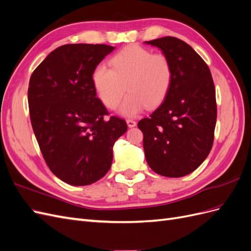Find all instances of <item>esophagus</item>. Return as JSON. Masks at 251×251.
I'll use <instances>...</instances> for the list:
<instances>
[{
    "mask_svg": "<svg viewBox=\"0 0 251 251\" xmlns=\"http://www.w3.org/2000/svg\"><path fill=\"white\" fill-rule=\"evenodd\" d=\"M126 125H127L128 127H134V126H136V121L133 120V119H127Z\"/></svg>",
    "mask_w": 251,
    "mask_h": 251,
    "instance_id": "esophagus-1",
    "label": "esophagus"
}]
</instances>
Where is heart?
<instances>
[{
    "instance_id": "heart-1",
    "label": "heart",
    "mask_w": 251,
    "mask_h": 251,
    "mask_svg": "<svg viewBox=\"0 0 251 251\" xmlns=\"http://www.w3.org/2000/svg\"><path fill=\"white\" fill-rule=\"evenodd\" d=\"M111 68L97 66L92 74L93 86L101 102L116 109L127 90L128 95L119 112L132 117L146 105L154 108L168 94L173 81V67L163 53H153L138 45L120 50L111 60Z\"/></svg>"
}]
</instances>
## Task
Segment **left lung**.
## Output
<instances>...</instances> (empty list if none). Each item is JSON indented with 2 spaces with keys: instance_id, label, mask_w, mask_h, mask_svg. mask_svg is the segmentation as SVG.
I'll return each instance as SVG.
<instances>
[{
  "instance_id": "left-lung-1",
  "label": "left lung",
  "mask_w": 251,
  "mask_h": 251,
  "mask_svg": "<svg viewBox=\"0 0 251 251\" xmlns=\"http://www.w3.org/2000/svg\"><path fill=\"white\" fill-rule=\"evenodd\" d=\"M162 50L173 67L163 102L138 123L147 162L155 173L179 178L198 169L214 143L216 89L208 66L188 44L164 36L146 42Z\"/></svg>"
}]
</instances>
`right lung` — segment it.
<instances>
[{
    "instance_id": "add662e5",
    "label": "right lung",
    "mask_w": 251,
    "mask_h": 251,
    "mask_svg": "<svg viewBox=\"0 0 251 251\" xmlns=\"http://www.w3.org/2000/svg\"><path fill=\"white\" fill-rule=\"evenodd\" d=\"M114 50L103 44H68L53 50L29 80L30 120L50 171L66 183L92 184L111 168L113 146L126 121L109 115L92 74Z\"/></svg>"
}]
</instances>
